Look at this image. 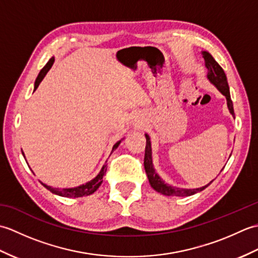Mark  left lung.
Here are the masks:
<instances>
[{"label": "left lung", "instance_id": "1", "mask_svg": "<svg viewBox=\"0 0 258 258\" xmlns=\"http://www.w3.org/2000/svg\"><path fill=\"white\" fill-rule=\"evenodd\" d=\"M203 57H204V59H205V65L208 70V74H207L208 80H210L212 83L217 87L218 91H220L223 95L226 96L227 106H228L229 112H231V114L235 117L233 103L231 100V95H229V87H228L225 72H224V70L221 68V65L215 61V58H214L208 52H203ZM145 138H146L145 156H144L145 172H146L147 177H149L151 186L156 191H158V193L166 195V196H190V195L199 193V191H202L203 189H205L207 186L213 182L212 180V182L208 185L203 186V187H200V188H194V189L177 188V187H173V186L167 185L160 176H158L155 172L154 167H153L150 138H149V135H145Z\"/></svg>", "mask_w": 258, "mask_h": 258}]
</instances>
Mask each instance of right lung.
Masks as SVG:
<instances>
[{"label":"right lung","instance_id":"obj_1","mask_svg":"<svg viewBox=\"0 0 258 258\" xmlns=\"http://www.w3.org/2000/svg\"><path fill=\"white\" fill-rule=\"evenodd\" d=\"M53 62H54V57H52L50 61L46 63L45 67L41 70V72H40V74L37 75V79L35 81L34 91L37 89L38 85H40L42 80L44 79V76L48 72V70L52 68ZM119 143H120V141H118V142H116V143H115V145L113 146L112 152L114 150L117 149V146L119 145ZM22 153H23V152H22ZM106 169H107V166L104 165L102 167V169H101L100 174H98L94 179H92V180H90L89 183H86L84 185H81V186H78V187H74V188H63V189H59V188H53V187H51V186H47L45 184H43V185H44V187H46L48 190H51L52 193L56 194V195H59V196H64V197H83V196H87V195L93 194L98 187H100L101 184L103 183V176H104V174L106 173Z\"/></svg>","mask_w":258,"mask_h":258}]
</instances>
